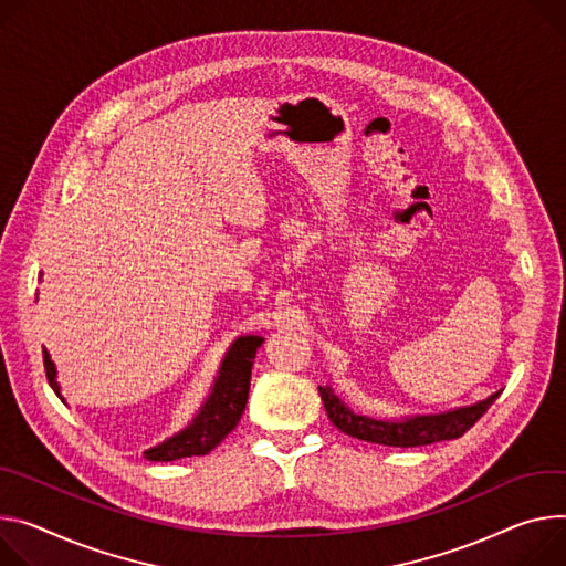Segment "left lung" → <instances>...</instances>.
I'll return each instance as SVG.
<instances>
[{
	"mask_svg": "<svg viewBox=\"0 0 566 566\" xmlns=\"http://www.w3.org/2000/svg\"><path fill=\"white\" fill-rule=\"evenodd\" d=\"M318 390L327 410V418L336 429L352 438L386 447H422L440 440L460 438L483 418L485 410L501 395L499 390L476 403L442 410V413H416L384 420L356 413L338 395H334L332 386H318Z\"/></svg>",
	"mask_w": 566,
	"mask_h": 566,
	"instance_id": "obj_1",
	"label": "left lung"
}]
</instances>
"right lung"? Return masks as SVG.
Returning <instances> with one entry per match:
<instances>
[{
  "label": "right lung",
  "mask_w": 566,
  "mask_h": 566,
  "mask_svg": "<svg viewBox=\"0 0 566 566\" xmlns=\"http://www.w3.org/2000/svg\"><path fill=\"white\" fill-rule=\"evenodd\" d=\"M262 343H264L262 336H254V334L239 336L228 347L223 361L219 366V373L214 377V384L210 388V395L205 397L191 422L182 431L167 438L165 442L146 449L144 458L156 460V462H169L178 458L210 453L239 424L243 416L254 354ZM42 358H44V373H46L49 386L54 388V392L63 399L61 384L56 379V364L51 361V356L44 347H42Z\"/></svg>",
  "instance_id": "1"
}]
</instances>
